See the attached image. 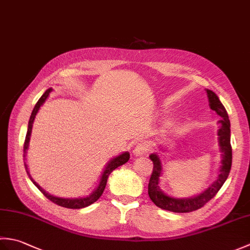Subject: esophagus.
I'll return each instance as SVG.
<instances>
[{
  "label": "esophagus",
  "mask_w": 250,
  "mask_h": 250,
  "mask_svg": "<svg viewBox=\"0 0 250 250\" xmlns=\"http://www.w3.org/2000/svg\"><path fill=\"white\" fill-rule=\"evenodd\" d=\"M148 150H149V146L145 144V143H141V144L136 145V147L133 150V153L135 156H143V155H145Z\"/></svg>",
  "instance_id": "34e87169"
}]
</instances>
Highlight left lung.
<instances>
[{
	"mask_svg": "<svg viewBox=\"0 0 250 250\" xmlns=\"http://www.w3.org/2000/svg\"><path fill=\"white\" fill-rule=\"evenodd\" d=\"M207 98H208L209 107L215 110L217 115L220 116V129L218 130V143L219 149L221 152V161L219 167L218 176L215 182L208 188L202 191L200 194H196L190 198H173L167 193H164L160 189V177L162 175V163L159 155L151 153L149 156L153 163V169L151 177L148 184V194L151 201L158 207L162 209L174 211V213H189L201 208L210 199H213L218 192L219 189L225 184L228 176H229L231 166H232V147H231V130L230 120L228 116L225 106L220 102L219 98L211 90L206 89ZM162 150H164L162 148Z\"/></svg>",
	"mask_w": 250,
	"mask_h": 250,
	"instance_id": "8db88e82",
	"label": "left lung"
}]
</instances>
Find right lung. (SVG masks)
<instances>
[{
  "mask_svg": "<svg viewBox=\"0 0 250 250\" xmlns=\"http://www.w3.org/2000/svg\"><path fill=\"white\" fill-rule=\"evenodd\" d=\"M51 91H52L51 88L47 89L46 91H45V93L41 97V99L37 101V103L35 104L33 110H32V114H31L30 120H29V125H28V132H26L25 141H24V145H23V158H24V160H25L26 150H28V148H29L30 136H31L32 126H33V122H34V119H35V116H36L37 113H39L41 106L45 103V101L47 100V98L49 97V94H50ZM129 159H130V153L128 151L122 152L121 155L111 159V160L108 161V163L106 164L104 171H103L102 175H101V178H100V182H99L98 187L95 188L92 191V192L90 193L89 195H87V196H79V198H72V199H70V198H59V196H55V195L48 193V192H47V191H45L43 188L41 187L39 184L35 182V180L33 179V177L31 176V174L29 172V168H28V164H26V162H24V167H25L26 173H28V175H29L31 182L33 183L37 188H39V190L46 196L47 199H49L51 202H54L55 204L59 205V206L66 207V208L78 209V208H83V207H87L89 205H91L92 203H94L95 201H98L100 196L102 195L103 191L105 189V186H106V183H107V178L109 176V174L113 172L114 169H116L117 167H120V166H122V164H125V163L128 162Z\"/></svg>",
  "mask_w": 250,
  "mask_h": 250,
  "instance_id": "1",
  "label": "right lung"
}]
</instances>
